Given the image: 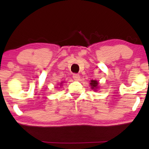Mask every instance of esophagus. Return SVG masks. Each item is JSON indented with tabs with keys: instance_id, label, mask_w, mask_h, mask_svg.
<instances>
[{
	"instance_id": "1",
	"label": "esophagus",
	"mask_w": 149,
	"mask_h": 149,
	"mask_svg": "<svg viewBox=\"0 0 149 149\" xmlns=\"http://www.w3.org/2000/svg\"><path fill=\"white\" fill-rule=\"evenodd\" d=\"M72 78L74 79V81H79V79H80V75L79 74H74L72 76Z\"/></svg>"
}]
</instances>
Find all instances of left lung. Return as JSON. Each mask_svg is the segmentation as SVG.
I'll return each instance as SVG.
<instances>
[{"mask_svg":"<svg viewBox=\"0 0 149 149\" xmlns=\"http://www.w3.org/2000/svg\"><path fill=\"white\" fill-rule=\"evenodd\" d=\"M98 85L99 83L96 80H91L90 81V85H91V88L93 89L94 91H96V89L98 88Z\"/></svg>","mask_w":149,"mask_h":149,"instance_id":"left-lung-1","label":"left lung"}]
</instances>
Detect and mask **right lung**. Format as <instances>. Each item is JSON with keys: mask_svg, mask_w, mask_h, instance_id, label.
Listing matches in <instances>:
<instances>
[{"mask_svg": "<svg viewBox=\"0 0 149 149\" xmlns=\"http://www.w3.org/2000/svg\"><path fill=\"white\" fill-rule=\"evenodd\" d=\"M62 83H60V85H62Z\"/></svg>", "mask_w": 149, "mask_h": 149, "instance_id": "right-lung-1", "label": "right lung"}]
</instances>
